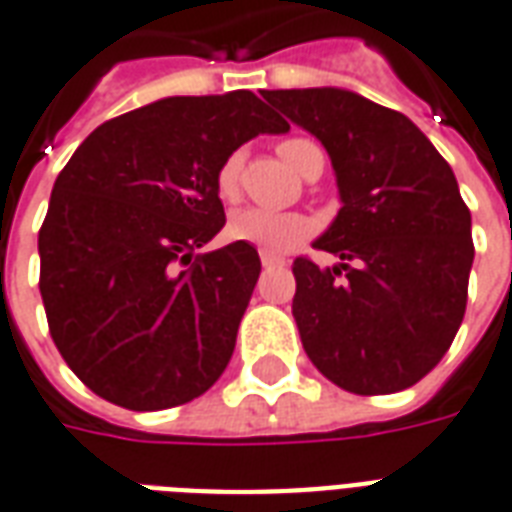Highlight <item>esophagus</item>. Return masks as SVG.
Instances as JSON below:
<instances>
[{"label": "esophagus", "mask_w": 512, "mask_h": 512, "mask_svg": "<svg viewBox=\"0 0 512 512\" xmlns=\"http://www.w3.org/2000/svg\"><path fill=\"white\" fill-rule=\"evenodd\" d=\"M260 263H263V268L282 266V260H279V257H271V255H266V252H263V255H260Z\"/></svg>", "instance_id": "34e87169"}]
</instances>
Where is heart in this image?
I'll return each instance as SVG.
<instances>
[{"label": "heart", "mask_w": 512, "mask_h": 512, "mask_svg": "<svg viewBox=\"0 0 512 512\" xmlns=\"http://www.w3.org/2000/svg\"><path fill=\"white\" fill-rule=\"evenodd\" d=\"M315 147L310 139L290 136L279 142V156L288 161L293 169H301L307 150ZM241 153H230L224 158V164L216 172V191L222 200H235L238 197V178H241ZM227 233L235 241L257 246L266 255H282L290 252L293 246H299L307 235L312 233V222L304 213H285V211H268V208H244L235 211L227 222Z\"/></svg>", "instance_id": "obj_1"}]
</instances>
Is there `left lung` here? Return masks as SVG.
Returning <instances> with one entry per match:
<instances>
[{"mask_svg":"<svg viewBox=\"0 0 512 512\" xmlns=\"http://www.w3.org/2000/svg\"><path fill=\"white\" fill-rule=\"evenodd\" d=\"M329 150L343 208L315 241L340 257L293 260L301 345L332 384L389 395L439 365L466 312L472 213L450 164L406 115L362 95L263 90Z\"/></svg>","mask_w":512,"mask_h":512,"instance_id":"8db88e82","label":"left lung"}]
</instances>
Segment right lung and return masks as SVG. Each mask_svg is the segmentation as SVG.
I'll return each mask as SVG.
<instances>
[{"label": "right lung", "mask_w": 512, "mask_h": 512, "mask_svg": "<svg viewBox=\"0 0 512 512\" xmlns=\"http://www.w3.org/2000/svg\"><path fill=\"white\" fill-rule=\"evenodd\" d=\"M288 128L249 90L175 95L76 147L38 233L40 296L57 351L95 395L158 411L222 376L260 257L246 241L194 252L224 227V158Z\"/></svg>", "instance_id": "add662e5"}]
</instances>
